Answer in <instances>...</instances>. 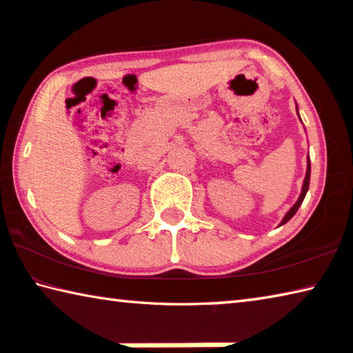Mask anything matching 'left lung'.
Listing matches in <instances>:
<instances>
[{
    "mask_svg": "<svg viewBox=\"0 0 353 353\" xmlns=\"http://www.w3.org/2000/svg\"><path fill=\"white\" fill-rule=\"evenodd\" d=\"M296 115H298V107H296ZM300 118V117H298ZM301 121V120H300ZM309 180H311V162H309V154H307V167H306V176H305V181H303V188H301V194H300V197H298V200L295 202V205L294 207H292L289 211H287L285 213V216L283 218V221H281V224L279 225H284L287 221H290L292 218H294L295 216V213L298 211V208H300V205L303 203V200H305V197H306V192H307V189H309Z\"/></svg>",
    "mask_w": 353,
    "mask_h": 353,
    "instance_id": "obj_1",
    "label": "left lung"
}]
</instances>
